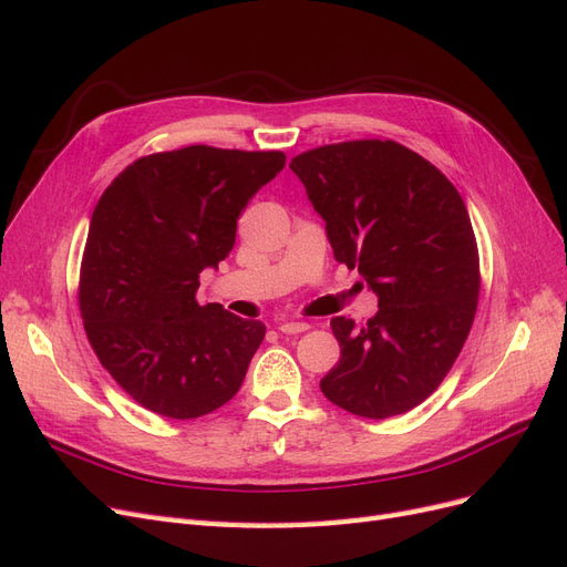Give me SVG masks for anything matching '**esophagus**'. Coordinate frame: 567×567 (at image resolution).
Listing matches in <instances>:
<instances>
[{"label": "esophagus", "instance_id": "1", "mask_svg": "<svg viewBox=\"0 0 567 567\" xmlns=\"http://www.w3.org/2000/svg\"><path fill=\"white\" fill-rule=\"evenodd\" d=\"M307 329H310V323H307V321H296V319H286V321H281L279 323V331L281 333H302V331H307Z\"/></svg>", "mask_w": 567, "mask_h": 567}]
</instances>
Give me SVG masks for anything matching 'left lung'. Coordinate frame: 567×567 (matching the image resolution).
<instances>
[{"mask_svg":"<svg viewBox=\"0 0 567 567\" xmlns=\"http://www.w3.org/2000/svg\"><path fill=\"white\" fill-rule=\"evenodd\" d=\"M290 169L336 260L379 296L364 329L331 321L340 362L319 388L354 416L404 414L437 390L473 326L480 265L466 203L435 165L390 140L319 146Z\"/></svg>","mask_w":567,"mask_h":567,"instance_id":"1","label":"left lung"}]
</instances>
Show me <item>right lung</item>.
Wrapping results in <instances>:
<instances>
[{"label":"right lung","mask_w":567,"mask_h":567,"mask_svg":"<svg viewBox=\"0 0 567 567\" xmlns=\"http://www.w3.org/2000/svg\"><path fill=\"white\" fill-rule=\"evenodd\" d=\"M284 165L281 151L153 153L96 203L80 271L84 331L148 411L198 419L241 388L265 323L198 305V277L231 252L238 215Z\"/></svg>","instance_id":"add662e5"}]
</instances>
